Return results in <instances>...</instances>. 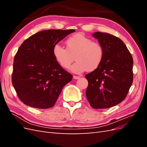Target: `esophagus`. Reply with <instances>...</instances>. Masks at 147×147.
Wrapping results in <instances>:
<instances>
[{"label":"esophagus","instance_id":"34e87169","mask_svg":"<svg viewBox=\"0 0 147 147\" xmlns=\"http://www.w3.org/2000/svg\"><path fill=\"white\" fill-rule=\"evenodd\" d=\"M73 78H74L75 80H77V79L80 78V77H78V76H75V75H74Z\"/></svg>","mask_w":147,"mask_h":147}]
</instances>
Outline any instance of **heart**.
Returning a JSON list of instances; mask_svg holds the SVG:
<instances>
[{
	"label": "heart",
	"mask_w": 147,
	"mask_h": 147,
	"mask_svg": "<svg viewBox=\"0 0 147 147\" xmlns=\"http://www.w3.org/2000/svg\"><path fill=\"white\" fill-rule=\"evenodd\" d=\"M67 50L56 44L53 48V55L61 67L68 69L74 61H77L70 70L75 74H81L86 70L92 71L100 65L104 56L103 46L98 42L81 34H75L67 39Z\"/></svg>",
	"instance_id": "obj_1"
}]
</instances>
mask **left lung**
Returning a JSON list of instances; mask_svg holds the SVG:
<instances>
[{
  "label": "left lung",
  "instance_id": "1",
  "mask_svg": "<svg viewBox=\"0 0 147 147\" xmlns=\"http://www.w3.org/2000/svg\"><path fill=\"white\" fill-rule=\"evenodd\" d=\"M92 36L104 49L100 65L85 77L88 81L87 99L94 109H108L125 99L133 82V59L121 39L107 33Z\"/></svg>",
  "mask_w": 147,
  "mask_h": 147
}]
</instances>
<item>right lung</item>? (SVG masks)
I'll return each mask as SVG.
<instances>
[{
  "mask_svg": "<svg viewBox=\"0 0 147 147\" xmlns=\"http://www.w3.org/2000/svg\"><path fill=\"white\" fill-rule=\"evenodd\" d=\"M74 29L38 32L21 44L13 61L12 83L20 99L29 107L54 106L63 87L72 75L57 63L53 48Z\"/></svg>",
  "mask_w": 147,
  "mask_h": 147,
  "instance_id": "obj_1",
  "label": "right lung"
}]
</instances>
